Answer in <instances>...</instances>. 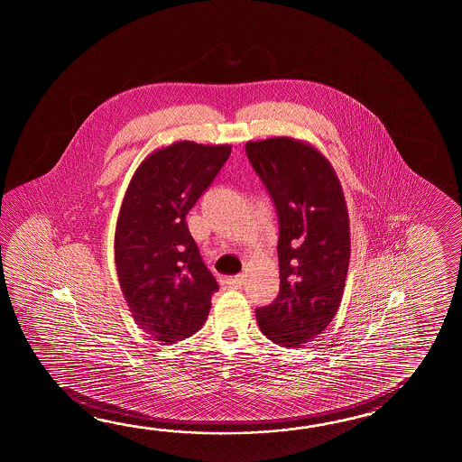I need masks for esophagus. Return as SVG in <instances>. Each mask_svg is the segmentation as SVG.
I'll list each match as a JSON object with an SVG mask.
<instances>
[{
  "label": "esophagus",
  "instance_id": "esophagus-1",
  "mask_svg": "<svg viewBox=\"0 0 462 462\" xmlns=\"http://www.w3.org/2000/svg\"><path fill=\"white\" fill-rule=\"evenodd\" d=\"M245 282V274H237L235 277H227L226 284L227 287H231V289H241Z\"/></svg>",
  "mask_w": 462,
  "mask_h": 462
}]
</instances>
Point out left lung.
Here are the masks:
<instances>
[{
  "instance_id": "obj_1",
  "label": "left lung",
  "mask_w": 462,
  "mask_h": 462,
  "mask_svg": "<svg viewBox=\"0 0 462 462\" xmlns=\"http://www.w3.org/2000/svg\"><path fill=\"white\" fill-rule=\"evenodd\" d=\"M245 155L279 221L281 287L255 319L274 344L300 348L332 322L344 295L350 259L344 191L327 158L294 138L247 142Z\"/></svg>"
}]
</instances>
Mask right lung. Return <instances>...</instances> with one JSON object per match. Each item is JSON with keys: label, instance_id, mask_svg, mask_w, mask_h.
<instances>
[{"label": "right lung", "instance_id": "add662e5", "mask_svg": "<svg viewBox=\"0 0 462 462\" xmlns=\"http://www.w3.org/2000/svg\"><path fill=\"white\" fill-rule=\"evenodd\" d=\"M229 155V145L177 142L152 153L128 185L116 229L118 281L140 328L160 342L199 330L219 289L185 219Z\"/></svg>", "mask_w": 462, "mask_h": 462}]
</instances>
